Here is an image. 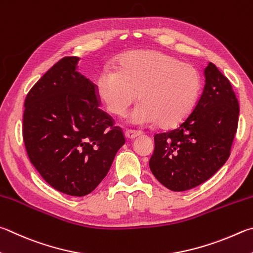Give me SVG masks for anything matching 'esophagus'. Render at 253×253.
I'll list each match as a JSON object with an SVG mask.
<instances>
[{"label":"esophagus","mask_w":253,"mask_h":253,"mask_svg":"<svg viewBox=\"0 0 253 253\" xmlns=\"http://www.w3.org/2000/svg\"><path fill=\"white\" fill-rule=\"evenodd\" d=\"M137 136H139L138 131H134V130H125V137L127 139H134Z\"/></svg>","instance_id":"esophagus-1"}]
</instances>
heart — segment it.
<instances>
[{"label": "heart", "mask_w": 253, "mask_h": 253, "mask_svg": "<svg viewBox=\"0 0 253 253\" xmlns=\"http://www.w3.org/2000/svg\"><path fill=\"white\" fill-rule=\"evenodd\" d=\"M115 67L100 71L94 81L96 96L114 116H124L137 93L140 102L129 115L134 125L158 122L173 128L194 111L201 80L192 64L159 50H132L119 56Z\"/></svg>", "instance_id": "1"}]
</instances>
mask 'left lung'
Returning <instances> with one entry per match:
<instances>
[{"mask_svg": "<svg viewBox=\"0 0 253 253\" xmlns=\"http://www.w3.org/2000/svg\"><path fill=\"white\" fill-rule=\"evenodd\" d=\"M205 87L194 111L176 129L155 136L149 167L172 191L201 185L230 156L237 132L239 103L230 82L217 66L205 68Z\"/></svg>", "mask_w": 253, "mask_h": 253, "instance_id": "1", "label": "left lung"}]
</instances>
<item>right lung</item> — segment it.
<instances>
[{
    "label": "right lung",
    "instance_id": "obj_1",
    "mask_svg": "<svg viewBox=\"0 0 253 253\" xmlns=\"http://www.w3.org/2000/svg\"><path fill=\"white\" fill-rule=\"evenodd\" d=\"M67 56L32 87L24 103L23 139L29 158L63 194H90L106 177L125 138L98 108L94 84Z\"/></svg>",
    "mask_w": 253,
    "mask_h": 253
}]
</instances>
